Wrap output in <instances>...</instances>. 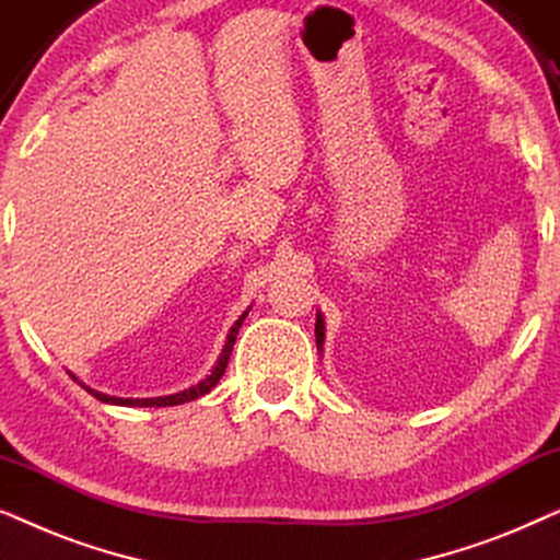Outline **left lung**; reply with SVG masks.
Here are the masks:
<instances>
[{
    "mask_svg": "<svg viewBox=\"0 0 560 560\" xmlns=\"http://www.w3.org/2000/svg\"><path fill=\"white\" fill-rule=\"evenodd\" d=\"M316 343H324V316L320 313L316 318Z\"/></svg>",
    "mask_w": 560,
    "mask_h": 560,
    "instance_id": "1",
    "label": "left lung"
}]
</instances>
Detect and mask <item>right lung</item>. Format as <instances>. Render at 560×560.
<instances>
[{
	"label": "right lung",
	"mask_w": 560,
	"mask_h": 560,
	"mask_svg": "<svg viewBox=\"0 0 560 560\" xmlns=\"http://www.w3.org/2000/svg\"><path fill=\"white\" fill-rule=\"evenodd\" d=\"M247 313H249V311H244L242 316H240V320H236V324L232 326V331H229V336H226V347H224V351H221L219 362H217V366H213V372L209 374V377L201 380V382H198V385H194V387L183 389V393H175V395H167V397H144V400H132V397H109V395L96 393V389H89V387H86V389H89L91 395L96 397V400L112 402V405H129V408H132V405H135V408H165V405H180V402L196 400V397L211 393V387L219 385L221 374L226 372L229 357H232L236 334H240V326H242V320H244V316H247Z\"/></svg>",
	"instance_id": "obj_1"
}]
</instances>
